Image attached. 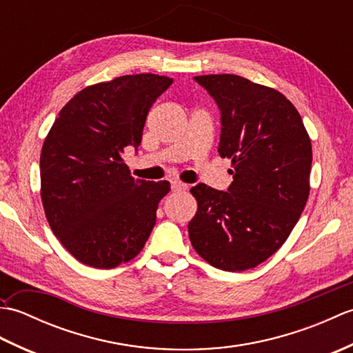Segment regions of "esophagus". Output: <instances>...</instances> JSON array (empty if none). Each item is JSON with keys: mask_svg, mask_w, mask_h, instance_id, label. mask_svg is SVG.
<instances>
[{"mask_svg": "<svg viewBox=\"0 0 353 353\" xmlns=\"http://www.w3.org/2000/svg\"><path fill=\"white\" fill-rule=\"evenodd\" d=\"M171 190L172 191H185V190H188V185L181 182V181H172L171 182Z\"/></svg>", "mask_w": 353, "mask_h": 353, "instance_id": "esophagus-1", "label": "esophagus"}]
</instances>
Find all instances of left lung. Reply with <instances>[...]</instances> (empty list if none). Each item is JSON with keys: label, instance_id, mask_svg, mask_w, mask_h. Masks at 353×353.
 Segmentation results:
<instances>
[{"label": "left lung", "instance_id": "8db88e82", "mask_svg": "<svg viewBox=\"0 0 353 353\" xmlns=\"http://www.w3.org/2000/svg\"><path fill=\"white\" fill-rule=\"evenodd\" d=\"M221 110L219 152L232 159L228 191L192 186L190 239L224 272H244L281 249L310 197L312 147L302 117L273 88L234 74L194 77Z\"/></svg>", "mask_w": 353, "mask_h": 353}]
</instances>
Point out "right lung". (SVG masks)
Segmentation results:
<instances>
[{
	"mask_svg": "<svg viewBox=\"0 0 353 353\" xmlns=\"http://www.w3.org/2000/svg\"><path fill=\"white\" fill-rule=\"evenodd\" d=\"M172 79L121 76L86 86L59 112L41 152V199L52 234L81 264L109 270L144 249L170 182L137 181L123 161Z\"/></svg>",
	"mask_w": 353,
	"mask_h": 353,
	"instance_id": "right-lung-1",
	"label": "right lung"
}]
</instances>
